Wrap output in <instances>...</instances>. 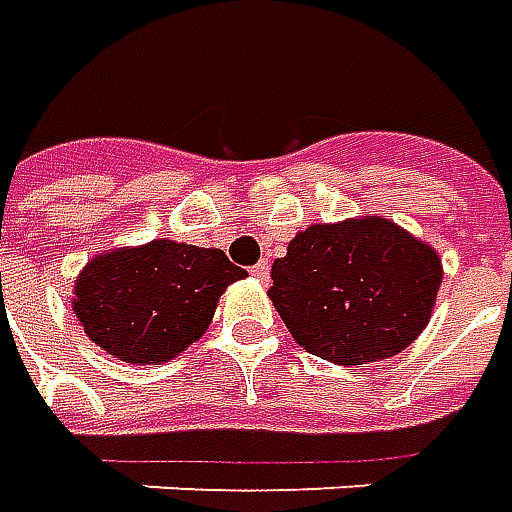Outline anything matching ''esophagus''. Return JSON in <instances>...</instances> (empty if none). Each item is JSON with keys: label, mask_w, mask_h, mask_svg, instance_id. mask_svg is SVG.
I'll use <instances>...</instances> for the list:
<instances>
[{"label": "esophagus", "mask_w": 512, "mask_h": 512, "mask_svg": "<svg viewBox=\"0 0 512 512\" xmlns=\"http://www.w3.org/2000/svg\"><path fill=\"white\" fill-rule=\"evenodd\" d=\"M252 274H255L260 282H266L268 280V260H260V263H255V266H252Z\"/></svg>", "instance_id": "34e87169"}]
</instances>
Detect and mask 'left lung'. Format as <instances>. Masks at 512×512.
<instances>
[{
	"label": "left lung",
	"mask_w": 512,
	"mask_h": 512,
	"mask_svg": "<svg viewBox=\"0 0 512 512\" xmlns=\"http://www.w3.org/2000/svg\"><path fill=\"white\" fill-rule=\"evenodd\" d=\"M430 246L385 219L313 224L271 266V302L307 352L363 366L402 352L441 285Z\"/></svg>",
	"instance_id": "obj_1"
}]
</instances>
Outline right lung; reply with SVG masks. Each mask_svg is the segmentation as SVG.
<instances>
[{"label":"right lung","mask_w":512,"mask_h":512,"mask_svg":"<svg viewBox=\"0 0 512 512\" xmlns=\"http://www.w3.org/2000/svg\"><path fill=\"white\" fill-rule=\"evenodd\" d=\"M244 274L221 249L152 241L91 260L74 313L110 355L163 363L207 330L224 288Z\"/></svg>","instance_id":"add662e5"}]
</instances>
